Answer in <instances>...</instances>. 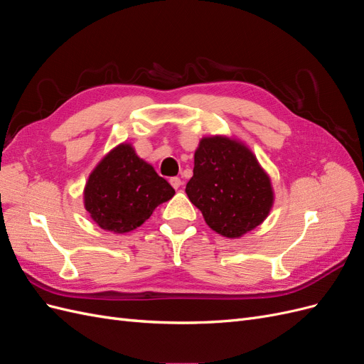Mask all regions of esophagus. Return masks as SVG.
<instances>
[{
  "mask_svg": "<svg viewBox=\"0 0 364 364\" xmlns=\"http://www.w3.org/2000/svg\"><path fill=\"white\" fill-rule=\"evenodd\" d=\"M170 183L173 185V188H174V190H179L181 186H182V181H181V178H171V179H170Z\"/></svg>",
  "mask_w": 364,
  "mask_h": 364,
  "instance_id": "1",
  "label": "esophagus"
}]
</instances>
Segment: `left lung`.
Listing matches in <instances>:
<instances>
[{
	"instance_id": "8db88e82",
	"label": "left lung",
	"mask_w": 364,
	"mask_h": 364,
	"mask_svg": "<svg viewBox=\"0 0 364 364\" xmlns=\"http://www.w3.org/2000/svg\"><path fill=\"white\" fill-rule=\"evenodd\" d=\"M186 196L206 225L226 238H241L272 211L270 176L245 141L229 135L203 136L194 151Z\"/></svg>"
}]
</instances>
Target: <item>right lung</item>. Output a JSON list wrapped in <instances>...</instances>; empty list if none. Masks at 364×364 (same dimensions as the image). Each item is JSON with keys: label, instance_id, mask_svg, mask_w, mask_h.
Returning a JSON list of instances; mask_svg holds the SVG:
<instances>
[{"label": "right lung", "instance_id": "1", "mask_svg": "<svg viewBox=\"0 0 364 364\" xmlns=\"http://www.w3.org/2000/svg\"><path fill=\"white\" fill-rule=\"evenodd\" d=\"M174 196L173 186L141 159L130 142H119L87 176L83 206L106 232L127 234Z\"/></svg>", "mask_w": 364, "mask_h": 364}]
</instances>
